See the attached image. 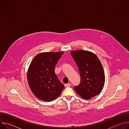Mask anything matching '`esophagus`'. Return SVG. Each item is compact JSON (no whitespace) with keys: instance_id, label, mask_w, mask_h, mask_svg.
<instances>
[{"instance_id":"1","label":"esophagus","mask_w":129,"mask_h":129,"mask_svg":"<svg viewBox=\"0 0 129 129\" xmlns=\"http://www.w3.org/2000/svg\"><path fill=\"white\" fill-rule=\"evenodd\" d=\"M71 86L70 83H68V84H65V87H69Z\"/></svg>"}]
</instances>
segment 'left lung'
I'll return each mask as SVG.
<instances>
[{"mask_svg":"<svg viewBox=\"0 0 129 129\" xmlns=\"http://www.w3.org/2000/svg\"><path fill=\"white\" fill-rule=\"evenodd\" d=\"M70 53L81 77L80 83L74 87L77 93L86 100L100 94L104 85L105 74L98 57L92 52L84 50L72 51Z\"/></svg>","mask_w":129,"mask_h":129,"instance_id":"1","label":"left lung"}]
</instances>
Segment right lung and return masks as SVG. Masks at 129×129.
Masks as SVG:
<instances>
[{
    "instance_id": "1",
    "label": "right lung",
    "mask_w": 129,
    "mask_h": 129,
    "mask_svg": "<svg viewBox=\"0 0 129 129\" xmlns=\"http://www.w3.org/2000/svg\"><path fill=\"white\" fill-rule=\"evenodd\" d=\"M63 52L40 53L34 58L27 72L29 86L34 95L43 101L57 99L64 88L54 72Z\"/></svg>"
}]
</instances>
